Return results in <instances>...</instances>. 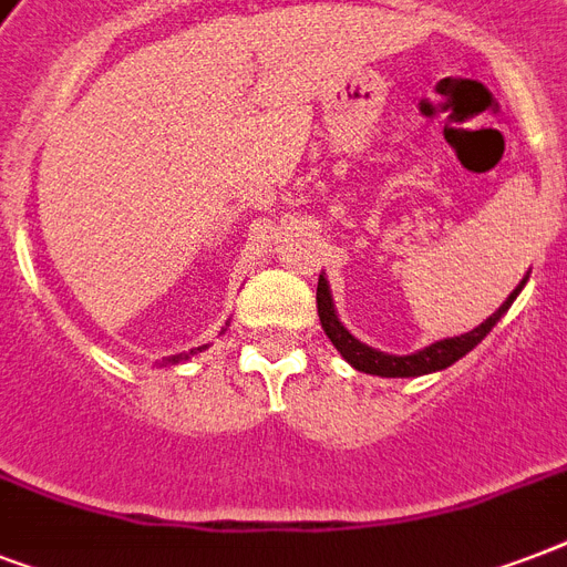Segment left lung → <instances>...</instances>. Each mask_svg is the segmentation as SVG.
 I'll return each instance as SVG.
<instances>
[{"label":"left lung","instance_id":"8db88e82","mask_svg":"<svg viewBox=\"0 0 567 567\" xmlns=\"http://www.w3.org/2000/svg\"><path fill=\"white\" fill-rule=\"evenodd\" d=\"M524 282H527V279H524ZM524 282H520L518 288L509 293V297H506V302H503L501 309L494 311L492 318L485 320V323H480L476 329H471V332H465V336L444 338V341H435V344L423 347V350H417V353H412V355H391V353H379V350L362 344L359 338L347 332L344 323L338 320L336 306H332L329 282L323 279V276H320V279H318L320 327H323V332L329 336V341L336 344L338 353L344 355L347 362L353 364L355 371L373 373V377H394V379L423 377V373L444 371V368H450L453 362H458L462 355L471 353V350H474V347L480 344V341H483L488 332H492L494 323H497V320H501L503 315L509 311V306L515 302V297L520 293Z\"/></svg>","mask_w":567,"mask_h":567}]
</instances>
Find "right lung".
<instances>
[{
	"label": "right lung",
	"instance_id": "right-lung-1",
	"mask_svg": "<svg viewBox=\"0 0 567 567\" xmlns=\"http://www.w3.org/2000/svg\"><path fill=\"white\" fill-rule=\"evenodd\" d=\"M205 347H196V350H190V353H179V355H167V362H185V359H190V355H196V353H203Z\"/></svg>",
	"mask_w": 567,
	"mask_h": 567
}]
</instances>
